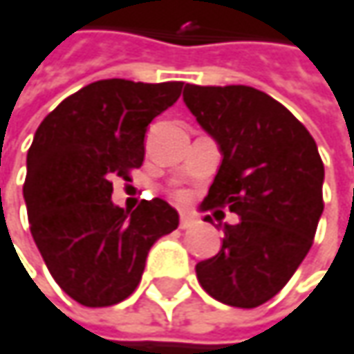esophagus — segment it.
Segmentation results:
<instances>
[{"mask_svg": "<svg viewBox=\"0 0 354 354\" xmlns=\"http://www.w3.org/2000/svg\"><path fill=\"white\" fill-rule=\"evenodd\" d=\"M192 226H194V216L182 212L180 214V228H192Z\"/></svg>", "mask_w": 354, "mask_h": 354, "instance_id": "obj_1", "label": "esophagus"}]
</instances>
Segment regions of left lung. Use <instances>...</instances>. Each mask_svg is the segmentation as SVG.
<instances>
[{
	"label": "left lung",
	"instance_id": "8db88e82",
	"mask_svg": "<svg viewBox=\"0 0 354 354\" xmlns=\"http://www.w3.org/2000/svg\"><path fill=\"white\" fill-rule=\"evenodd\" d=\"M184 102L222 154L202 210L240 216L224 224L218 254L196 264L198 282L216 301L254 308L281 292L313 246L324 208L317 142L281 102L250 86L186 84Z\"/></svg>",
	"mask_w": 354,
	"mask_h": 354
}]
</instances>
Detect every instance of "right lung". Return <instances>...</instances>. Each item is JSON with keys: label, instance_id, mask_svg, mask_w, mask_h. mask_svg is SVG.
<instances>
[{"label": "right lung", "instance_id": "1", "mask_svg": "<svg viewBox=\"0 0 354 354\" xmlns=\"http://www.w3.org/2000/svg\"><path fill=\"white\" fill-rule=\"evenodd\" d=\"M182 86L100 80L66 97L33 136L24 184L30 230L53 281L84 306L128 299L152 244L178 228L162 198L134 212L114 206L112 178L130 180L142 166L148 124Z\"/></svg>", "mask_w": 354, "mask_h": 354}]
</instances>
